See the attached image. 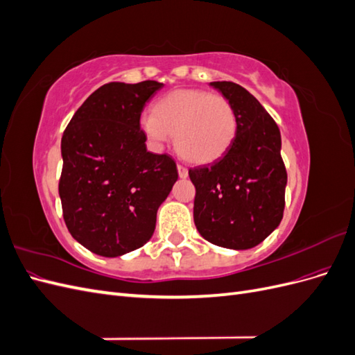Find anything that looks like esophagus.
Masks as SVG:
<instances>
[{"label":"esophagus","mask_w":355,"mask_h":355,"mask_svg":"<svg viewBox=\"0 0 355 355\" xmlns=\"http://www.w3.org/2000/svg\"><path fill=\"white\" fill-rule=\"evenodd\" d=\"M178 173H179V178L185 179V178H188V168L185 166L178 164Z\"/></svg>","instance_id":"obj_1"}]
</instances>
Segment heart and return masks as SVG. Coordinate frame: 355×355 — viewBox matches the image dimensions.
Returning a JSON list of instances; mask_svg holds the SVG:
<instances>
[{
	"mask_svg": "<svg viewBox=\"0 0 355 355\" xmlns=\"http://www.w3.org/2000/svg\"><path fill=\"white\" fill-rule=\"evenodd\" d=\"M145 136L161 148L175 135L178 153L191 163L222 157L237 135V115L230 101L201 90L171 92L141 118Z\"/></svg>",
	"mask_w": 355,
	"mask_h": 355,
	"instance_id": "heart-1",
	"label": "heart"
}]
</instances>
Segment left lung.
<instances>
[{
    "instance_id": "8db88e82",
    "label": "left lung",
    "mask_w": 355,
    "mask_h": 355,
    "mask_svg": "<svg viewBox=\"0 0 355 355\" xmlns=\"http://www.w3.org/2000/svg\"><path fill=\"white\" fill-rule=\"evenodd\" d=\"M237 115V135L211 164L189 168L196 187L194 222L211 244L245 250L262 243L283 219L287 171L278 125L241 85L210 83Z\"/></svg>"
}]
</instances>
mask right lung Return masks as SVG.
Listing matches in <instances>:
<instances>
[{
    "mask_svg": "<svg viewBox=\"0 0 355 355\" xmlns=\"http://www.w3.org/2000/svg\"><path fill=\"white\" fill-rule=\"evenodd\" d=\"M163 85L105 84L63 132V219L72 237L99 256H121L151 239L159 204L178 180L175 159L146 151L141 130L145 103Z\"/></svg>",
    "mask_w": 355,
    "mask_h": 355,
    "instance_id": "obj_1",
    "label": "right lung"
}]
</instances>
